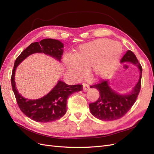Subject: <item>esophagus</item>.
I'll return each instance as SVG.
<instances>
[{
	"mask_svg": "<svg viewBox=\"0 0 154 154\" xmlns=\"http://www.w3.org/2000/svg\"><path fill=\"white\" fill-rule=\"evenodd\" d=\"M89 88V85H88L87 83H83V91H87Z\"/></svg>",
	"mask_w": 154,
	"mask_h": 154,
	"instance_id": "1",
	"label": "esophagus"
}]
</instances>
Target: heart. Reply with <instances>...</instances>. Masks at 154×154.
<instances>
[{"label":"heart","mask_w":154,"mask_h":154,"mask_svg":"<svg viewBox=\"0 0 154 154\" xmlns=\"http://www.w3.org/2000/svg\"><path fill=\"white\" fill-rule=\"evenodd\" d=\"M121 54L118 43L97 39L80 46L72 58H64L63 63L74 79L82 78L88 72L92 79L100 80L114 72Z\"/></svg>","instance_id":"heart-1"}]
</instances>
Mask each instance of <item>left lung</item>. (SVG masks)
Masks as SVG:
<instances>
[{
    "mask_svg": "<svg viewBox=\"0 0 154 154\" xmlns=\"http://www.w3.org/2000/svg\"><path fill=\"white\" fill-rule=\"evenodd\" d=\"M130 62L136 65L140 70V78L132 92L128 95H119L111 89L109 83L101 80L90 86L100 92V97L94 103L89 104L91 114L96 118L103 121L119 119L128 112L136 102L141 87L142 67L132 51L128 50L121 60V62Z\"/></svg>",
    "mask_w": 154,
    "mask_h": 154,
    "instance_id": "obj_1",
    "label": "left lung"
}]
</instances>
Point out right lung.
Wrapping results in <instances>:
<instances>
[{"label":"right lung","mask_w":154,"mask_h":154,"mask_svg":"<svg viewBox=\"0 0 154 154\" xmlns=\"http://www.w3.org/2000/svg\"><path fill=\"white\" fill-rule=\"evenodd\" d=\"M63 44L59 40L51 38L44 39L40 42L32 43L18 56L14 64L11 82L17 104L27 117L36 122H51L61 118L66 113L68 97L72 93L82 91L83 85L81 84L69 85L59 81L47 95L37 100H27L23 97L16 88L15 82L16 68L28 56L36 53H44L60 61L63 54Z\"/></svg>","instance_id":"obj_1"}]
</instances>
